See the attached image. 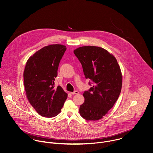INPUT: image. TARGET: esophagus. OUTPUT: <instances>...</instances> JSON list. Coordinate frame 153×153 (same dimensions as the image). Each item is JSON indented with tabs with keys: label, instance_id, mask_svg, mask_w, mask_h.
Returning a JSON list of instances; mask_svg holds the SVG:
<instances>
[{
	"label": "esophagus",
	"instance_id": "1",
	"mask_svg": "<svg viewBox=\"0 0 153 153\" xmlns=\"http://www.w3.org/2000/svg\"><path fill=\"white\" fill-rule=\"evenodd\" d=\"M70 93L71 94H79V92L78 91H74V92H70Z\"/></svg>",
	"mask_w": 153,
	"mask_h": 153
}]
</instances>
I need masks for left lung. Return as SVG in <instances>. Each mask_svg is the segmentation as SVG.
Instances as JSON below:
<instances>
[{
	"label": "left lung",
	"instance_id": "left-lung-1",
	"mask_svg": "<svg viewBox=\"0 0 153 153\" xmlns=\"http://www.w3.org/2000/svg\"><path fill=\"white\" fill-rule=\"evenodd\" d=\"M81 62L86 79L93 82L83 94L84 103L79 113L88 121L100 120L114 106L121 91L122 75L116 58L106 50L96 46H83L74 50Z\"/></svg>",
	"mask_w": 153,
	"mask_h": 153
}]
</instances>
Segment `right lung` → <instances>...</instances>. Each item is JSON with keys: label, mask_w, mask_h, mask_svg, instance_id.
<instances>
[{"label": "right lung", "mask_w": 153, "mask_h": 153, "mask_svg": "<svg viewBox=\"0 0 153 153\" xmlns=\"http://www.w3.org/2000/svg\"><path fill=\"white\" fill-rule=\"evenodd\" d=\"M67 48L61 44L45 46L31 56L24 71L27 97L36 112L54 117L61 112L67 93L61 86L54 88L60 61Z\"/></svg>", "instance_id": "obj_1"}]
</instances>
